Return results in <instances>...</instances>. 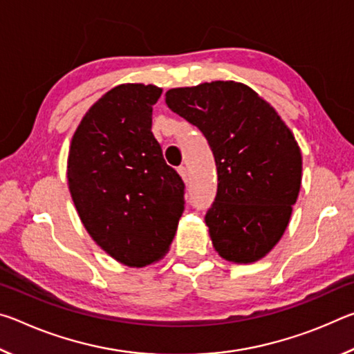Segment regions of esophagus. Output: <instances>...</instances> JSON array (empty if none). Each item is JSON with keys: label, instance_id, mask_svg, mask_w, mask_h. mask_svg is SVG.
<instances>
[{"label": "esophagus", "instance_id": "1", "mask_svg": "<svg viewBox=\"0 0 354 354\" xmlns=\"http://www.w3.org/2000/svg\"><path fill=\"white\" fill-rule=\"evenodd\" d=\"M178 173H179V175H181V178L184 179V181H185V183H187V181H189V171H187V169H185V167H184V165H181V167H178Z\"/></svg>", "mask_w": 354, "mask_h": 354}]
</instances>
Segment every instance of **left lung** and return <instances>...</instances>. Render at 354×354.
I'll return each instance as SVG.
<instances>
[{"mask_svg":"<svg viewBox=\"0 0 354 354\" xmlns=\"http://www.w3.org/2000/svg\"><path fill=\"white\" fill-rule=\"evenodd\" d=\"M165 103L211 147L218 185L206 225L223 259L250 263L283 237L301 185V151L277 111L234 81L171 88Z\"/></svg>","mask_w":354,"mask_h":354,"instance_id":"left-lung-1","label":"left lung"}]
</instances>
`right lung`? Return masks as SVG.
I'll return each mask as SVG.
<instances>
[{
    "mask_svg": "<svg viewBox=\"0 0 354 354\" xmlns=\"http://www.w3.org/2000/svg\"><path fill=\"white\" fill-rule=\"evenodd\" d=\"M162 88L120 84L71 139L67 178L88 234L113 259L145 267L169 251L184 212V183L151 133Z\"/></svg>",
    "mask_w": 354,
    "mask_h": 354,
    "instance_id": "obj_1",
    "label": "right lung"
}]
</instances>
